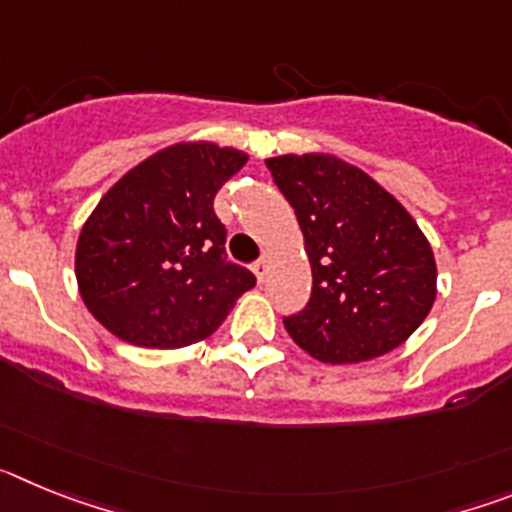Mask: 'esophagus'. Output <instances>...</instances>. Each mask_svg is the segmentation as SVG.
Masks as SVG:
<instances>
[{
    "label": "esophagus",
    "mask_w": 512,
    "mask_h": 512,
    "mask_svg": "<svg viewBox=\"0 0 512 512\" xmlns=\"http://www.w3.org/2000/svg\"><path fill=\"white\" fill-rule=\"evenodd\" d=\"M266 271H269V256H261V259L253 264V274H256V279H259V282H264Z\"/></svg>",
    "instance_id": "obj_1"
}]
</instances>
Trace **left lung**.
Segmentation results:
<instances>
[{"instance_id":"left-lung-1","label":"left lung","mask_w":512,"mask_h":512,"mask_svg":"<svg viewBox=\"0 0 512 512\" xmlns=\"http://www.w3.org/2000/svg\"><path fill=\"white\" fill-rule=\"evenodd\" d=\"M266 166L312 269L310 302L284 318L292 341L323 364L372 361L408 341L436 300V259L415 217L330 153H284Z\"/></svg>"}]
</instances>
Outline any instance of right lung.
<instances>
[{
	"instance_id": "right-lung-1",
	"label": "right lung",
	"mask_w": 512,
	"mask_h": 512,
	"mask_svg": "<svg viewBox=\"0 0 512 512\" xmlns=\"http://www.w3.org/2000/svg\"><path fill=\"white\" fill-rule=\"evenodd\" d=\"M248 156L210 140L161 148L122 174L81 228L76 284L94 318L120 341L184 348L212 336L256 284L225 261L217 189Z\"/></svg>"
}]
</instances>
